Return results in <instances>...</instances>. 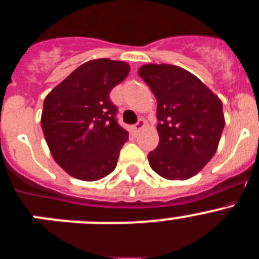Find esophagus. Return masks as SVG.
Segmentation results:
<instances>
[{
    "label": "esophagus",
    "mask_w": 259,
    "mask_h": 259,
    "mask_svg": "<svg viewBox=\"0 0 259 259\" xmlns=\"http://www.w3.org/2000/svg\"><path fill=\"white\" fill-rule=\"evenodd\" d=\"M144 127H145V122H144V119H140V120L134 125V131L139 132L140 130H143Z\"/></svg>",
    "instance_id": "1"
}]
</instances>
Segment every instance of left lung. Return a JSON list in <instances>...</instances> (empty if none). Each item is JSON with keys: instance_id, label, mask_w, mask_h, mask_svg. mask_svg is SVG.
I'll return each mask as SVG.
<instances>
[{"instance_id": "obj_1", "label": "left lung", "mask_w": 259, "mask_h": 259, "mask_svg": "<svg viewBox=\"0 0 259 259\" xmlns=\"http://www.w3.org/2000/svg\"><path fill=\"white\" fill-rule=\"evenodd\" d=\"M139 75L157 98L159 144L148 154L150 167L164 179H189L218 149L226 123L222 101L179 66L149 63Z\"/></svg>"}]
</instances>
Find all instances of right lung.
Wrapping results in <instances>:
<instances>
[{"label":"right lung","instance_id":"obj_1","mask_svg":"<svg viewBox=\"0 0 259 259\" xmlns=\"http://www.w3.org/2000/svg\"><path fill=\"white\" fill-rule=\"evenodd\" d=\"M130 65L92 59L72 71L45 97L41 128L54 161L75 179L100 180L113 172L128 132L116 123L111 89Z\"/></svg>","mask_w":259,"mask_h":259}]
</instances>
